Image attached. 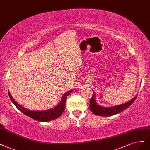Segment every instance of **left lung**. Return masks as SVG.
<instances>
[{
    "label": "left lung",
    "mask_w": 150,
    "mask_h": 150,
    "mask_svg": "<svg viewBox=\"0 0 150 150\" xmlns=\"http://www.w3.org/2000/svg\"><path fill=\"white\" fill-rule=\"evenodd\" d=\"M137 96H136L133 99H132L130 101L125 103V104L110 107H104L97 104V102L96 101V94L94 92H93V96L90 100L89 108L90 110L94 113L95 115L104 117L112 116L113 115L117 114L118 113H120L121 112L125 110L129 106L131 105L133 103V102L135 100Z\"/></svg>",
    "instance_id": "left-lung-1"
}]
</instances>
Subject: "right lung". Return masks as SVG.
Segmentation results:
<instances>
[{
  "instance_id": "right-lung-1",
  "label": "right lung",
  "mask_w": 150,
  "mask_h": 150,
  "mask_svg": "<svg viewBox=\"0 0 150 150\" xmlns=\"http://www.w3.org/2000/svg\"><path fill=\"white\" fill-rule=\"evenodd\" d=\"M73 91V90H70L68 92H66L61 98V100L59 104L54 107V108H50L47 110L43 111H32L30 110L22 105H19L16 101L13 99L12 96L10 95V93L8 91V96L10 100L12 102L13 104L15 105L18 109L21 111L23 113L27 116L33 118V119L37 120L38 122H48L56 119L59 117L64 112L66 107V98Z\"/></svg>"
}]
</instances>
